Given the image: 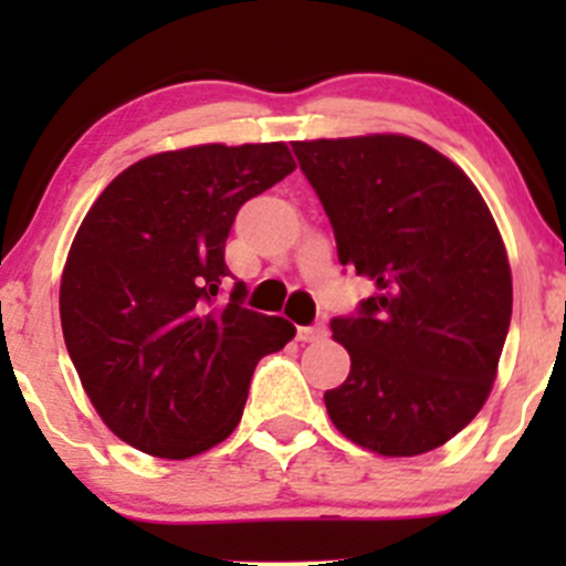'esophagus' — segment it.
<instances>
[{
  "instance_id": "obj_1",
  "label": "esophagus",
  "mask_w": 566,
  "mask_h": 566,
  "mask_svg": "<svg viewBox=\"0 0 566 566\" xmlns=\"http://www.w3.org/2000/svg\"><path fill=\"white\" fill-rule=\"evenodd\" d=\"M325 325L323 323H315V325H298V339L301 342H319L325 339Z\"/></svg>"
}]
</instances>
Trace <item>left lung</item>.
<instances>
[{
    "label": "left lung",
    "mask_w": 566,
    "mask_h": 566,
    "mask_svg": "<svg viewBox=\"0 0 566 566\" xmlns=\"http://www.w3.org/2000/svg\"><path fill=\"white\" fill-rule=\"evenodd\" d=\"M342 265L373 282L331 319L350 375L325 391L336 430L386 458L432 452L493 389L512 273L493 216L458 164L410 136L293 142Z\"/></svg>",
    "instance_id": "1"
}]
</instances>
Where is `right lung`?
I'll list each match as a JSON object with an SVG mask.
<instances>
[{
	"instance_id": "obj_1",
	"label": "right lung",
	"mask_w": 566,
	"mask_h": 566,
	"mask_svg": "<svg viewBox=\"0 0 566 566\" xmlns=\"http://www.w3.org/2000/svg\"><path fill=\"white\" fill-rule=\"evenodd\" d=\"M293 169L282 142L158 153L84 216L62 271V334L90 402L139 452L186 460L224 441L256 361L295 336L243 306V282L216 304L238 210Z\"/></svg>"
}]
</instances>
